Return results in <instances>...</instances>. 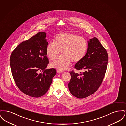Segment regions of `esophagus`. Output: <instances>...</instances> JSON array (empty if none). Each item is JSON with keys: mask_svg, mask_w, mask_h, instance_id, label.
<instances>
[{"mask_svg": "<svg viewBox=\"0 0 126 126\" xmlns=\"http://www.w3.org/2000/svg\"><path fill=\"white\" fill-rule=\"evenodd\" d=\"M57 72L58 73H62V72H63V71H62V70H60V69H57Z\"/></svg>", "mask_w": 126, "mask_h": 126, "instance_id": "34e87169", "label": "esophagus"}]
</instances>
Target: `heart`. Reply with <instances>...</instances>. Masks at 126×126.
Returning <instances> with one entry per match:
<instances>
[{
  "label": "heart",
  "instance_id": "1",
  "mask_svg": "<svg viewBox=\"0 0 126 126\" xmlns=\"http://www.w3.org/2000/svg\"><path fill=\"white\" fill-rule=\"evenodd\" d=\"M87 48V42L83 37L72 32H61L54 37L53 42L48 44L46 54L51 60L52 67L60 70L66 69L73 63H78L83 59Z\"/></svg>",
  "mask_w": 126,
  "mask_h": 126
}]
</instances>
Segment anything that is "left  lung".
Segmentation results:
<instances>
[{
  "label": "left lung",
  "instance_id": "1",
  "mask_svg": "<svg viewBox=\"0 0 126 126\" xmlns=\"http://www.w3.org/2000/svg\"><path fill=\"white\" fill-rule=\"evenodd\" d=\"M108 60L107 51L98 39L96 37L90 39L83 59L75 66L80 73L70 72L71 79L68 86L72 95L82 99L95 92L102 82Z\"/></svg>",
  "mask_w": 126,
  "mask_h": 126
}]
</instances>
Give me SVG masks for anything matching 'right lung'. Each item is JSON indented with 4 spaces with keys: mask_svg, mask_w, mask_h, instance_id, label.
<instances>
[{
    "mask_svg": "<svg viewBox=\"0 0 126 126\" xmlns=\"http://www.w3.org/2000/svg\"><path fill=\"white\" fill-rule=\"evenodd\" d=\"M46 34L40 32L21 42L10 58L12 76L16 85L25 94L35 98L45 94L56 74L55 69L46 68L49 63L46 54L48 44Z\"/></svg>",
    "mask_w": 126,
    "mask_h": 126,
    "instance_id": "1",
    "label": "right lung"
}]
</instances>
